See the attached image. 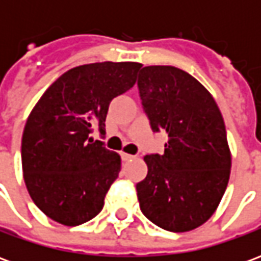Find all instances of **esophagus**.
<instances>
[{
	"mask_svg": "<svg viewBox=\"0 0 261 261\" xmlns=\"http://www.w3.org/2000/svg\"><path fill=\"white\" fill-rule=\"evenodd\" d=\"M134 158H136L134 155H130V153L121 152V159H123V161H131V159H134Z\"/></svg>",
	"mask_w": 261,
	"mask_h": 261,
	"instance_id": "obj_1",
	"label": "esophagus"
}]
</instances>
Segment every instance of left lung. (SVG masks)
Returning <instances> with one entry per match:
<instances>
[{"instance_id": "1", "label": "left lung", "mask_w": 261, "mask_h": 261, "mask_svg": "<svg viewBox=\"0 0 261 261\" xmlns=\"http://www.w3.org/2000/svg\"><path fill=\"white\" fill-rule=\"evenodd\" d=\"M138 88L152 130L168 136L162 155L144 156L148 173L137 183L140 208L162 229H196L215 213L229 181L222 114L204 85L172 65L144 67Z\"/></svg>"}]
</instances>
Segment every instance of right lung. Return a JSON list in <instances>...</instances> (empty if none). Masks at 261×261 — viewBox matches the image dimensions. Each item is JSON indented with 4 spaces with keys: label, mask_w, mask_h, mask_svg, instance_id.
<instances>
[{
    "label": "right lung",
    "mask_w": 261,
    "mask_h": 261,
    "mask_svg": "<svg viewBox=\"0 0 261 261\" xmlns=\"http://www.w3.org/2000/svg\"><path fill=\"white\" fill-rule=\"evenodd\" d=\"M142 64L93 63L68 69L43 93L26 120L22 170L29 196L43 214L76 226L102 211L121 158L89 134L114 97L131 89Z\"/></svg>",
    "instance_id": "right-lung-1"
}]
</instances>
